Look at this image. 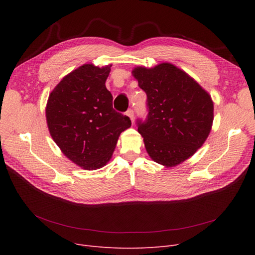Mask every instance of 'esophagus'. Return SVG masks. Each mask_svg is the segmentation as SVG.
Instances as JSON below:
<instances>
[{
	"label": "esophagus",
	"instance_id": "34e87169",
	"mask_svg": "<svg viewBox=\"0 0 255 255\" xmlns=\"http://www.w3.org/2000/svg\"><path fill=\"white\" fill-rule=\"evenodd\" d=\"M126 115L130 118V120L132 121V123H133V120H134V112H133V110H128Z\"/></svg>",
	"mask_w": 255,
	"mask_h": 255
}]
</instances>
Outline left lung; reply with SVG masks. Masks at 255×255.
I'll list each match as a JSON object with an SVG mask.
<instances>
[{
    "mask_svg": "<svg viewBox=\"0 0 255 255\" xmlns=\"http://www.w3.org/2000/svg\"><path fill=\"white\" fill-rule=\"evenodd\" d=\"M132 74L146 94L148 116L136 122L146 152L166 167L182 163L209 136L214 119L211 96L170 63L136 67Z\"/></svg>",
    "mask_w": 255,
    "mask_h": 255,
    "instance_id": "8db88e82",
    "label": "left lung"
}]
</instances>
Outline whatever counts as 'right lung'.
Returning <instances> with one entry per match:
<instances>
[{
    "label": "right lung",
    "mask_w": 255,
    "mask_h": 255,
    "mask_svg": "<svg viewBox=\"0 0 255 255\" xmlns=\"http://www.w3.org/2000/svg\"><path fill=\"white\" fill-rule=\"evenodd\" d=\"M111 67H78L52 90L46 104L52 139L67 158L87 170L109 162L120 134L131 126L127 116L113 109V95L105 87Z\"/></svg>",
    "instance_id": "1"
}]
</instances>
